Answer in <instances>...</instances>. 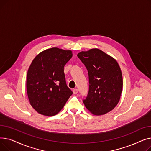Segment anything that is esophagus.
<instances>
[{
	"label": "esophagus",
	"instance_id": "1",
	"mask_svg": "<svg viewBox=\"0 0 151 151\" xmlns=\"http://www.w3.org/2000/svg\"><path fill=\"white\" fill-rule=\"evenodd\" d=\"M73 92L74 94H76L78 92V90L77 89H75L73 90Z\"/></svg>",
	"mask_w": 151,
	"mask_h": 151
}]
</instances>
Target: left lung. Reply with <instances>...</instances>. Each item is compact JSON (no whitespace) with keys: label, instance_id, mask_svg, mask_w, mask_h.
Returning <instances> with one entry per match:
<instances>
[{"label":"left lung","instance_id":"1","mask_svg":"<svg viewBox=\"0 0 151 151\" xmlns=\"http://www.w3.org/2000/svg\"><path fill=\"white\" fill-rule=\"evenodd\" d=\"M78 57L88 69L89 90L83 100L84 106L93 115L105 114L120 100L123 81L116 60L98 48L81 51Z\"/></svg>","mask_w":151,"mask_h":151}]
</instances>
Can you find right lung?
I'll list each match as a JSON object with an SVG mask.
<instances>
[{
	"mask_svg": "<svg viewBox=\"0 0 151 151\" xmlns=\"http://www.w3.org/2000/svg\"><path fill=\"white\" fill-rule=\"evenodd\" d=\"M72 51L51 47L38 54L27 71L26 90L30 105L43 116L59 113L73 92L66 84L63 67Z\"/></svg>",
	"mask_w": 151,
	"mask_h": 151,
	"instance_id": "obj_1",
	"label": "right lung"
}]
</instances>
